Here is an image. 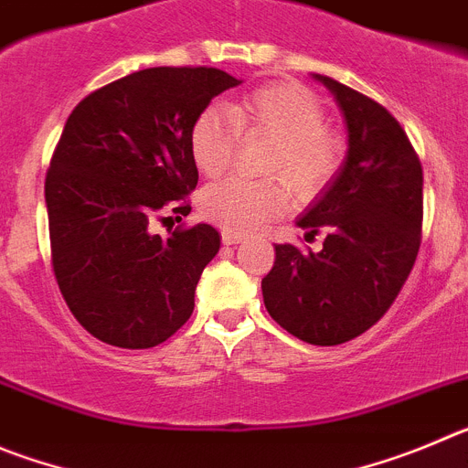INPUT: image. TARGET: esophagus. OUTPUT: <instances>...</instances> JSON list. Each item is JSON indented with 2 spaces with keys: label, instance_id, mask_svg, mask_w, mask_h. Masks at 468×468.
Listing matches in <instances>:
<instances>
[{
  "label": "esophagus",
  "instance_id": "esophagus-1",
  "mask_svg": "<svg viewBox=\"0 0 468 468\" xmlns=\"http://www.w3.org/2000/svg\"><path fill=\"white\" fill-rule=\"evenodd\" d=\"M221 239H224V244H239L244 239V235L233 233V230H224V233H221Z\"/></svg>",
  "mask_w": 468,
  "mask_h": 468
}]
</instances>
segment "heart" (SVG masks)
Instances as JSON below:
<instances>
[{
    "label": "heart",
    "instance_id": "1",
    "mask_svg": "<svg viewBox=\"0 0 468 468\" xmlns=\"http://www.w3.org/2000/svg\"><path fill=\"white\" fill-rule=\"evenodd\" d=\"M324 123V107L307 88L271 83L235 100L230 112L218 104L205 107L193 121L188 146L197 170L217 176L233 161L239 133L268 137L272 146L263 172L284 179L293 196L307 200L334 179L343 158V144ZM284 184L229 176L205 188L200 209L226 230L251 233L289 207Z\"/></svg>",
    "mask_w": 468,
    "mask_h": 468
}]
</instances>
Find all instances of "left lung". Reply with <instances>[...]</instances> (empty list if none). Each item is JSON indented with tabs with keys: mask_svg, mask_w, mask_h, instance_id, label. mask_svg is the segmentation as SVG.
<instances>
[{
	"mask_svg": "<svg viewBox=\"0 0 468 468\" xmlns=\"http://www.w3.org/2000/svg\"><path fill=\"white\" fill-rule=\"evenodd\" d=\"M347 125L338 176L296 224L326 230L319 251L275 244L263 277L265 310L310 345H340L368 331L406 284L422 239V165L399 121L376 100L314 74Z\"/></svg>",
	"mask_w": 468,
	"mask_h": 468,
	"instance_id": "1",
	"label": "left lung"
}]
</instances>
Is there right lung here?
<instances>
[{
	"label": "right lung",
	"mask_w": 468,
	"mask_h": 468,
	"mask_svg": "<svg viewBox=\"0 0 468 468\" xmlns=\"http://www.w3.org/2000/svg\"><path fill=\"white\" fill-rule=\"evenodd\" d=\"M239 83L214 67H151L69 113L46 172L50 259L71 314L102 343L155 347L191 317L221 238L209 224L161 238L151 221L191 212V125Z\"/></svg>",
	"instance_id": "obj_1"
}]
</instances>
